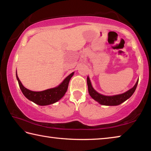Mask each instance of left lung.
Instances as JSON below:
<instances>
[{
	"instance_id": "left-lung-1",
	"label": "left lung",
	"mask_w": 151,
	"mask_h": 151,
	"mask_svg": "<svg viewBox=\"0 0 151 151\" xmlns=\"http://www.w3.org/2000/svg\"><path fill=\"white\" fill-rule=\"evenodd\" d=\"M138 82H139V80L137 81L136 84H135V85L133 87L128 91L125 92L124 93L121 94H117V95L114 96H104L100 93H97V92L94 90L93 88V86H92L89 77L88 76L87 77V85L89 94H90L91 96L94 99V100H95L101 104L106 106L119 105V104H121L125 101H127V99H129L130 97L132 95V94L134 93L138 85Z\"/></svg>"
}]
</instances>
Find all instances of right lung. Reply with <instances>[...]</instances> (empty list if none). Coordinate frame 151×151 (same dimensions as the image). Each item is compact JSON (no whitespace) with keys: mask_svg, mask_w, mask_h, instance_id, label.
Here are the masks:
<instances>
[{"mask_svg":"<svg viewBox=\"0 0 151 151\" xmlns=\"http://www.w3.org/2000/svg\"><path fill=\"white\" fill-rule=\"evenodd\" d=\"M73 75L74 73H72L70 75H68L57 87L49 88L43 91L36 92L30 91L27 88H25L22 85L21 82L18 77L17 73L16 72L17 78L18 82H19V85L22 93L29 100L40 106L48 105V104H53L59 101L65 95L66 91H67L68 83H69L70 78Z\"/></svg>","mask_w":151,"mask_h":151,"instance_id":"right-lung-1","label":"right lung"}]
</instances>
